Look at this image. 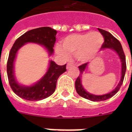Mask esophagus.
Returning a JSON list of instances; mask_svg holds the SVG:
<instances>
[{"instance_id":"34e87169","label":"esophagus","mask_w":132,"mask_h":132,"mask_svg":"<svg viewBox=\"0 0 132 132\" xmlns=\"http://www.w3.org/2000/svg\"><path fill=\"white\" fill-rule=\"evenodd\" d=\"M73 66L72 64H70V63H68V64H67V65H66V69L67 70H68L69 68H70V67H72V66Z\"/></svg>"}]
</instances>
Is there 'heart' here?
I'll list each match as a JSON object with an SVG mask.
<instances>
[{
    "label": "heart",
    "instance_id": "heart-1",
    "mask_svg": "<svg viewBox=\"0 0 132 132\" xmlns=\"http://www.w3.org/2000/svg\"><path fill=\"white\" fill-rule=\"evenodd\" d=\"M103 41L102 35L96 31L71 34L62 40V47L60 44L56 45L55 51L64 58L74 54L78 62L86 63L96 57Z\"/></svg>",
    "mask_w": 132,
    "mask_h": 132
}]
</instances>
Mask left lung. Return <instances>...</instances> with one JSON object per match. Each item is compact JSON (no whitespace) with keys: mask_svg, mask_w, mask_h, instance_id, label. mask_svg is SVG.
<instances>
[{"mask_svg":"<svg viewBox=\"0 0 132 132\" xmlns=\"http://www.w3.org/2000/svg\"><path fill=\"white\" fill-rule=\"evenodd\" d=\"M101 34L104 38V43L102 45L103 49H106V48H110L116 52V53L118 55L120 61H121V79L119 81V83L118 84L116 88L113 89L111 92L107 93V94H101V95H96V94H92L88 92L86 90L82 85V76L84 72L86 71L88 67V63L84 64L81 66H79L80 74L77 77V79L75 81V89H76L77 92L81 96L84 98H86L90 101H105L108 99V98L112 97L114 94H116L119 90L121 86L123 84V79L125 77V71H126V60H125V56L123 52V48L121 46V43L117 38H114V36L109 32L105 31V30L98 29Z\"/></svg>","mask_w":132,"mask_h":132,"instance_id":"1","label":"left lung"}]
</instances>
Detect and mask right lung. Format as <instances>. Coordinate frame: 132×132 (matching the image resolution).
I'll return each instance as SVG.
<instances>
[{"label": "right lung", "instance_id": "right-lung-1", "mask_svg": "<svg viewBox=\"0 0 132 132\" xmlns=\"http://www.w3.org/2000/svg\"><path fill=\"white\" fill-rule=\"evenodd\" d=\"M57 33L56 30L49 27L37 28L26 32L13 44L7 61V77L12 90L20 98L32 101L47 98L55 92L59 77L66 71V64L59 66L54 61L50 60L45 74L33 84H22L18 81L15 75L14 64L18 51L27 43H34L43 46L51 57L54 53Z\"/></svg>", "mask_w": 132, "mask_h": 132}]
</instances>
